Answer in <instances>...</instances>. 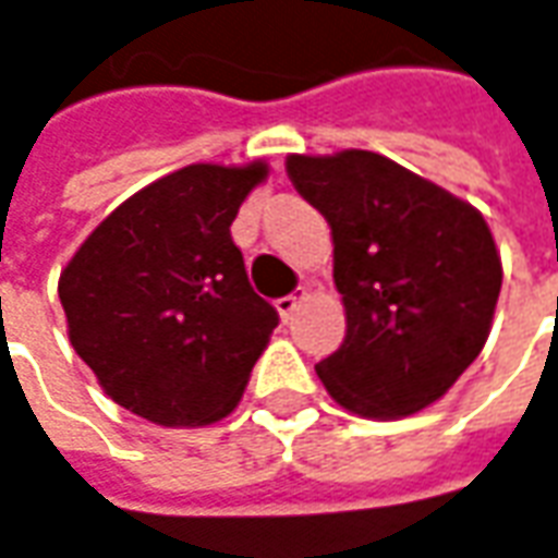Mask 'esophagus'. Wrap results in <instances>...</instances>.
Instances as JSON below:
<instances>
[{
  "mask_svg": "<svg viewBox=\"0 0 558 558\" xmlns=\"http://www.w3.org/2000/svg\"><path fill=\"white\" fill-rule=\"evenodd\" d=\"M304 294H307V292L289 294V298H279V301H276V311H279V317H282V320H286V323L292 320L294 311H298V307H301V301H304Z\"/></svg>",
  "mask_w": 558,
  "mask_h": 558,
  "instance_id": "esophagus-1",
  "label": "esophagus"
}]
</instances>
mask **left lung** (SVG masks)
Instances as JSON below:
<instances>
[{
	"instance_id": "1",
	"label": "left lung",
	"mask_w": 558,
	"mask_h": 558,
	"mask_svg": "<svg viewBox=\"0 0 558 558\" xmlns=\"http://www.w3.org/2000/svg\"><path fill=\"white\" fill-rule=\"evenodd\" d=\"M332 235L345 342L317 376L332 402L399 421L439 402L487 345L502 260L481 209L371 150L289 154Z\"/></svg>"
}]
</instances>
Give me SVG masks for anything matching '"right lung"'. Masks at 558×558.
<instances>
[{
    "label": "right lung",
    "mask_w": 558,
    "mask_h": 558,
    "mask_svg": "<svg viewBox=\"0 0 558 558\" xmlns=\"http://www.w3.org/2000/svg\"><path fill=\"white\" fill-rule=\"evenodd\" d=\"M266 175V159L175 169L122 201L62 269L71 349L131 414L187 430L241 402L279 317L229 226Z\"/></svg>",
    "instance_id": "add662e5"
}]
</instances>
